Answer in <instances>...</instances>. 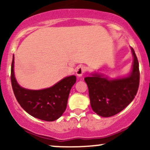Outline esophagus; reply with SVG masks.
Wrapping results in <instances>:
<instances>
[{
    "label": "esophagus",
    "mask_w": 150,
    "mask_h": 150,
    "mask_svg": "<svg viewBox=\"0 0 150 150\" xmlns=\"http://www.w3.org/2000/svg\"><path fill=\"white\" fill-rule=\"evenodd\" d=\"M86 70H87V68H86V67L84 66V65H80V66L77 67L76 70V74L77 76H82V75L86 72Z\"/></svg>",
    "instance_id": "34e87169"
}]
</instances>
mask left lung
I'll return each mask as SVG.
<instances>
[{
	"label": "left lung",
	"mask_w": 150,
	"mask_h": 150,
	"mask_svg": "<svg viewBox=\"0 0 150 150\" xmlns=\"http://www.w3.org/2000/svg\"><path fill=\"white\" fill-rule=\"evenodd\" d=\"M133 66L128 77L109 80L99 75L85 77L89 89L90 104L99 116L110 117L123 111L135 98L140 84V70L137 56L131 48Z\"/></svg>",
	"instance_id": "obj_1"
}]
</instances>
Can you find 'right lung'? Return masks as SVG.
I'll return each instance as SVG.
<instances>
[{
  "label": "right lung",
  "instance_id": "right-lung-1",
  "mask_svg": "<svg viewBox=\"0 0 150 150\" xmlns=\"http://www.w3.org/2000/svg\"><path fill=\"white\" fill-rule=\"evenodd\" d=\"M14 57L11 65L12 87L17 101L31 116L53 121L61 117L68 103L71 87L76 82L75 75L67 77L50 88L42 90H30L20 87L14 76Z\"/></svg>",
  "mask_w": 150,
  "mask_h": 150
}]
</instances>
